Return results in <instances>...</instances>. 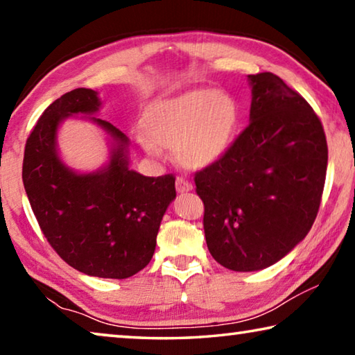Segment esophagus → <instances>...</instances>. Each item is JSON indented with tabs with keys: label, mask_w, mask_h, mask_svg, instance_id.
<instances>
[{
	"label": "esophagus",
	"mask_w": 355,
	"mask_h": 355,
	"mask_svg": "<svg viewBox=\"0 0 355 355\" xmlns=\"http://www.w3.org/2000/svg\"><path fill=\"white\" fill-rule=\"evenodd\" d=\"M175 186H177L178 192H188L192 189V183L188 182V180L180 178V177L175 180Z\"/></svg>",
	"instance_id": "obj_1"
}]
</instances>
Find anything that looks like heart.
Returning <instances> with one entry per match:
<instances>
[{"label": "heart", "instance_id": "1", "mask_svg": "<svg viewBox=\"0 0 355 355\" xmlns=\"http://www.w3.org/2000/svg\"><path fill=\"white\" fill-rule=\"evenodd\" d=\"M239 111L232 95L194 89L175 97L156 100L142 117L144 133L136 136L148 155L175 150L180 166L208 169L224 158L235 139Z\"/></svg>", "mask_w": 355, "mask_h": 355}]
</instances>
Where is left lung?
<instances>
[{"instance_id": "1", "label": "left lung", "mask_w": 355, "mask_h": 355, "mask_svg": "<svg viewBox=\"0 0 355 355\" xmlns=\"http://www.w3.org/2000/svg\"><path fill=\"white\" fill-rule=\"evenodd\" d=\"M249 127L218 164L196 173L209 254L252 272L307 236L321 203L327 142L320 119L277 75H248Z\"/></svg>"}]
</instances>
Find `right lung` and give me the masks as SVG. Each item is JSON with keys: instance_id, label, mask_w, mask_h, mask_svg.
Listing matches in <instances>:
<instances>
[{"instance_id": "right-lung-1", "label": "right lung", "mask_w": 355, "mask_h": 355, "mask_svg": "<svg viewBox=\"0 0 355 355\" xmlns=\"http://www.w3.org/2000/svg\"><path fill=\"white\" fill-rule=\"evenodd\" d=\"M92 89H75L46 107L29 135L23 184L48 243L83 274L128 279L152 260L161 220L175 199V178L144 177L130 167V139L97 116ZM69 116H81L104 131L110 158L92 173L65 165L57 131Z\"/></svg>"}]
</instances>
